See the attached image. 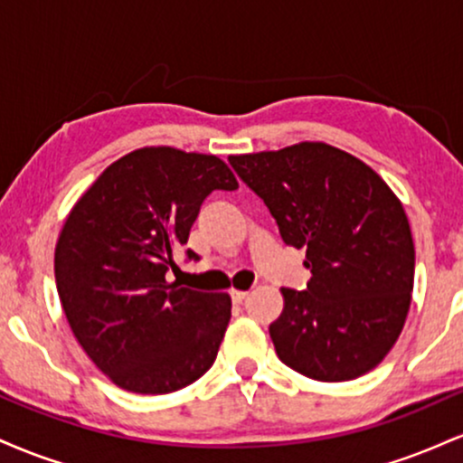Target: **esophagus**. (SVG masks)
Masks as SVG:
<instances>
[{
	"mask_svg": "<svg viewBox=\"0 0 463 463\" xmlns=\"http://www.w3.org/2000/svg\"><path fill=\"white\" fill-rule=\"evenodd\" d=\"M231 298H232V302H235V305H239V302H243L248 298V291H243V289H232L231 291Z\"/></svg>",
	"mask_w": 463,
	"mask_h": 463,
	"instance_id": "1",
	"label": "esophagus"
}]
</instances>
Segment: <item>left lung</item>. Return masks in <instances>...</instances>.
Masks as SVG:
<instances>
[{
  "instance_id": "1",
  "label": "left lung",
  "mask_w": 463,
  "mask_h": 463,
  "mask_svg": "<svg viewBox=\"0 0 463 463\" xmlns=\"http://www.w3.org/2000/svg\"><path fill=\"white\" fill-rule=\"evenodd\" d=\"M228 161L287 246L307 250L309 285L283 287V313L269 324L279 359L324 383L374 370L411 307L416 250L402 202L374 169L322 141Z\"/></svg>"
}]
</instances>
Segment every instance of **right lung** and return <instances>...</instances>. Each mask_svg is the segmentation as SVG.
<instances>
[{
  "instance_id": "right-lung-1",
  "label": "right lung",
  "mask_w": 463,
  "mask_h": 463,
  "mask_svg": "<svg viewBox=\"0 0 463 463\" xmlns=\"http://www.w3.org/2000/svg\"><path fill=\"white\" fill-rule=\"evenodd\" d=\"M237 187L215 154L147 146L110 163L69 211L54 252L58 296L80 346L121 390L169 394L213 365L231 296L165 274L206 195Z\"/></svg>"
}]
</instances>
